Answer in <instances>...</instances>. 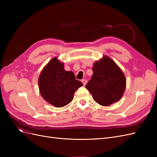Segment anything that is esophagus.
Segmentation results:
<instances>
[{
	"instance_id": "esophagus-1",
	"label": "esophagus",
	"mask_w": 157,
	"mask_h": 157,
	"mask_svg": "<svg viewBox=\"0 0 157 157\" xmlns=\"http://www.w3.org/2000/svg\"><path fill=\"white\" fill-rule=\"evenodd\" d=\"M81 81H82V82L84 86H85V85H86V83H87V80H86V79H82V80H81Z\"/></svg>"
}]
</instances>
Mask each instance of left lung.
<instances>
[{
    "mask_svg": "<svg viewBox=\"0 0 157 157\" xmlns=\"http://www.w3.org/2000/svg\"><path fill=\"white\" fill-rule=\"evenodd\" d=\"M92 78L86 88L94 100L109 106L120 100L126 88V77L118 65L107 56L94 63Z\"/></svg>",
    "mask_w": 157,
    "mask_h": 157,
    "instance_id": "1",
    "label": "left lung"
}]
</instances>
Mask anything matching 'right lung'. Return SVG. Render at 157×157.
I'll list each match as a JSON object with an SVG mask.
<instances>
[{
    "label": "right lung",
    "instance_id": "1",
    "mask_svg": "<svg viewBox=\"0 0 157 157\" xmlns=\"http://www.w3.org/2000/svg\"><path fill=\"white\" fill-rule=\"evenodd\" d=\"M38 83L42 97L55 107H64L72 101L75 91L83 85L76 80L72 71L65 70L64 63L57 57L44 66Z\"/></svg>",
    "mask_w": 157,
    "mask_h": 157
}]
</instances>
